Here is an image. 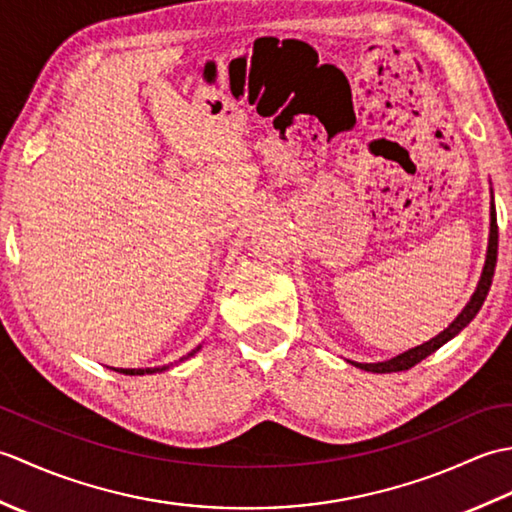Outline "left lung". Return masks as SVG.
<instances>
[{
	"label": "left lung",
	"instance_id": "obj_1",
	"mask_svg": "<svg viewBox=\"0 0 512 512\" xmlns=\"http://www.w3.org/2000/svg\"><path fill=\"white\" fill-rule=\"evenodd\" d=\"M495 264H497V213H495V204H493V189H491V228H488V246H486V259H484V268H482V275L480 281H477V288L471 295L469 303L462 308V312L455 317L447 328H444L440 334L433 336L427 343L411 347V350L396 354L394 358H387V361H378V363H356L350 361L354 367L358 369H365V372H372V374H389V372H402V369H409L416 363H420L422 358H427L429 354H433L442 347L444 343H449L453 336H458L466 325H469L475 314L480 312L482 303L488 295V290H491L493 284V275H495Z\"/></svg>",
	"mask_w": 512,
	"mask_h": 512
}]
</instances>
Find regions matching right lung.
<instances>
[{"label": "right lung", "instance_id": "1", "mask_svg": "<svg viewBox=\"0 0 512 512\" xmlns=\"http://www.w3.org/2000/svg\"><path fill=\"white\" fill-rule=\"evenodd\" d=\"M200 350H202V347H195V350H191L187 356H182V358H180V363H182V361H187V358H191L193 354H198ZM165 369H169V365H165V367H147V369H116V372L127 374V376H143V374H156V372H165Z\"/></svg>", "mask_w": 512, "mask_h": 512}]
</instances>
